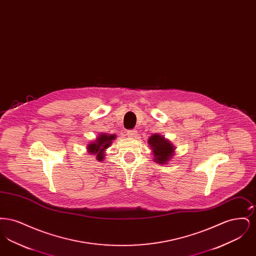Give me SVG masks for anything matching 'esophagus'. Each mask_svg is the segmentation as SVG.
Here are the masks:
<instances>
[{"mask_svg":"<svg viewBox=\"0 0 256 256\" xmlns=\"http://www.w3.org/2000/svg\"><path fill=\"white\" fill-rule=\"evenodd\" d=\"M128 136L130 138H137L138 134H137V130H128Z\"/></svg>","mask_w":256,"mask_h":256,"instance_id":"obj_1","label":"esophagus"}]
</instances>
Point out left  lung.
Returning <instances> with one entry per match:
<instances>
[{"instance_id": "obj_1", "label": "left lung", "mask_w": 256, "mask_h": 256, "mask_svg": "<svg viewBox=\"0 0 256 256\" xmlns=\"http://www.w3.org/2000/svg\"><path fill=\"white\" fill-rule=\"evenodd\" d=\"M148 144L152 148L154 161L158 164H168L174 156V146L160 134H154L148 137Z\"/></svg>"}]
</instances>
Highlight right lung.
<instances>
[{
    "mask_svg": "<svg viewBox=\"0 0 256 256\" xmlns=\"http://www.w3.org/2000/svg\"><path fill=\"white\" fill-rule=\"evenodd\" d=\"M115 134H98L94 141L87 144V152L89 154L96 156V159L98 161H104L106 156V150L111 146L113 140H115Z\"/></svg>",
    "mask_w": 256,
    "mask_h": 256,
    "instance_id": "obj_1",
    "label": "right lung"
}]
</instances>
